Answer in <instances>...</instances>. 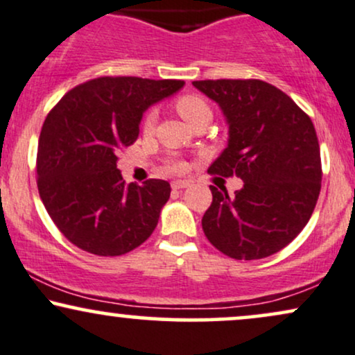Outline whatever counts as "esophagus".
Returning <instances> with one entry per match:
<instances>
[{"label":"esophagus","mask_w":355,"mask_h":355,"mask_svg":"<svg viewBox=\"0 0 355 355\" xmlns=\"http://www.w3.org/2000/svg\"><path fill=\"white\" fill-rule=\"evenodd\" d=\"M187 187H190V183L185 182V180H177V182L172 183L173 190H183V189H187Z\"/></svg>","instance_id":"34e87169"}]
</instances>
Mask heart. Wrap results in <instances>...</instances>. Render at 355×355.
I'll return each instance as SVG.
<instances>
[{
  "label": "heart",
  "mask_w": 355,
  "mask_h": 355,
  "mask_svg": "<svg viewBox=\"0 0 355 355\" xmlns=\"http://www.w3.org/2000/svg\"><path fill=\"white\" fill-rule=\"evenodd\" d=\"M175 109L177 112L185 119L187 122L190 123L191 127L198 125L202 122H210L211 121V109L210 105L205 102L200 96H193V94H187V96H180L177 101H175ZM157 122V110L150 109L147 114H145L142 127L145 132H150ZM185 162L182 160H173L170 164V170L172 172H183L185 170Z\"/></svg>",
  "instance_id": "b5f03b06"
}]
</instances>
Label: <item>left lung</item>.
<instances>
[{
  "mask_svg": "<svg viewBox=\"0 0 355 355\" xmlns=\"http://www.w3.org/2000/svg\"><path fill=\"white\" fill-rule=\"evenodd\" d=\"M193 85L220 105L228 123V145L208 172L243 180L233 196L210 187L205 236L234 259L275 254L307 225L321 191L313 122L291 97L264 80H193Z\"/></svg>",
  "mask_w": 355,
  "mask_h": 355,
  "instance_id": "obj_1",
  "label": "left lung"
}]
</instances>
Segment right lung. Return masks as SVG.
Masks as SVG:
<instances>
[{
    "label": "right lung",
    "instance_id": "1",
    "mask_svg": "<svg viewBox=\"0 0 355 355\" xmlns=\"http://www.w3.org/2000/svg\"><path fill=\"white\" fill-rule=\"evenodd\" d=\"M185 85L175 79L97 78L76 85L42 123L37 190L59 232L80 250L121 256L153 233L170 183L123 182L119 152L139 137L150 105Z\"/></svg>",
    "mask_w": 355,
    "mask_h": 355
}]
</instances>
